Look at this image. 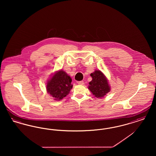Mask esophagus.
<instances>
[{
  "label": "esophagus",
  "mask_w": 156,
  "mask_h": 156,
  "mask_svg": "<svg viewBox=\"0 0 156 156\" xmlns=\"http://www.w3.org/2000/svg\"><path fill=\"white\" fill-rule=\"evenodd\" d=\"M78 83L79 85H83L84 84V82L83 81H81L78 82Z\"/></svg>",
  "instance_id": "obj_1"
}]
</instances>
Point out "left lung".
<instances>
[{
    "mask_svg": "<svg viewBox=\"0 0 156 156\" xmlns=\"http://www.w3.org/2000/svg\"><path fill=\"white\" fill-rule=\"evenodd\" d=\"M90 76L92 78V80L89 82V90L97 98L104 97L110 90L106 78L98 70L92 73Z\"/></svg>",
    "mask_w": 156,
    "mask_h": 156,
    "instance_id": "left-lung-1",
    "label": "left lung"
}]
</instances>
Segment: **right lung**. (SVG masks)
I'll return each instance as SVG.
<instances>
[{
	"mask_svg": "<svg viewBox=\"0 0 156 156\" xmlns=\"http://www.w3.org/2000/svg\"><path fill=\"white\" fill-rule=\"evenodd\" d=\"M72 80L67 73L59 71L47 82V90L56 101L66 97L73 88Z\"/></svg>",
	"mask_w": 156,
	"mask_h": 156,
	"instance_id": "obj_1",
	"label": "right lung"
}]
</instances>
